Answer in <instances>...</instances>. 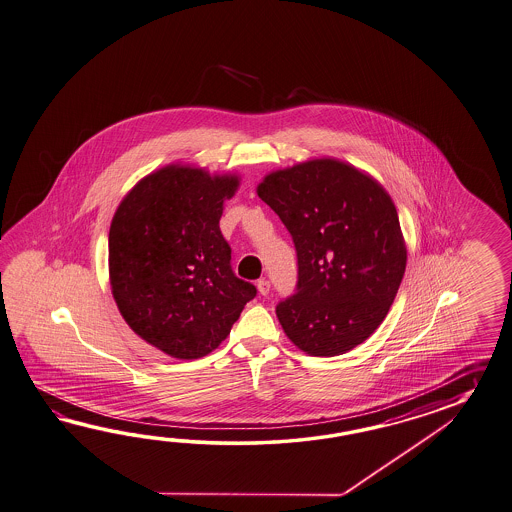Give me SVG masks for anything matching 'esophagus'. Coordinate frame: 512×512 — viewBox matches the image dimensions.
Here are the masks:
<instances>
[{"instance_id":"esophagus-1","label":"esophagus","mask_w":512,"mask_h":512,"mask_svg":"<svg viewBox=\"0 0 512 512\" xmlns=\"http://www.w3.org/2000/svg\"><path fill=\"white\" fill-rule=\"evenodd\" d=\"M258 291H260V295H263V297H267L269 295V291H271V284H269V280H265V278H262V280H258Z\"/></svg>"}]
</instances>
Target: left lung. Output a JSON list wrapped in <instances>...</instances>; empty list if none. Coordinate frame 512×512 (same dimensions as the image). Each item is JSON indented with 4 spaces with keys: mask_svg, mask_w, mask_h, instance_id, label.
Here are the masks:
<instances>
[{
    "mask_svg": "<svg viewBox=\"0 0 512 512\" xmlns=\"http://www.w3.org/2000/svg\"><path fill=\"white\" fill-rule=\"evenodd\" d=\"M258 197L297 250L295 295L276 306L287 337L309 356H339L380 326L404 278L407 250L389 193L333 158L274 171Z\"/></svg>",
    "mask_w": 512,
    "mask_h": 512,
    "instance_id": "left-lung-1",
    "label": "left lung"
}]
</instances>
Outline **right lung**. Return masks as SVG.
Instances as JSON below:
<instances>
[{"label": "right lung", "instance_id": "right-lung-1", "mask_svg": "<svg viewBox=\"0 0 512 512\" xmlns=\"http://www.w3.org/2000/svg\"><path fill=\"white\" fill-rule=\"evenodd\" d=\"M236 175L167 166L132 188L108 234L112 295L143 341L177 359L206 356L226 339L256 287L238 278L221 234Z\"/></svg>", "mask_w": 512, "mask_h": 512}]
</instances>
